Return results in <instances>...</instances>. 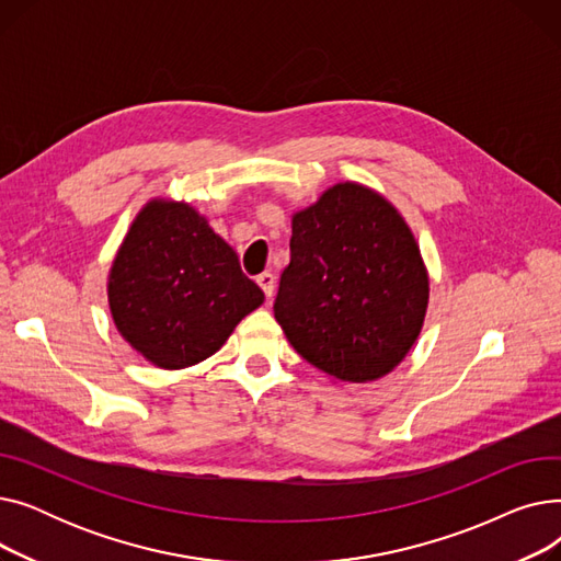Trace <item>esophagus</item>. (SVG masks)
Masks as SVG:
<instances>
[{
	"instance_id": "1",
	"label": "esophagus",
	"mask_w": 561,
	"mask_h": 561,
	"mask_svg": "<svg viewBox=\"0 0 561 561\" xmlns=\"http://www.w3.org/2000/svg\"><path fill=\"white\" fill-rule=\"evenodd\" d=\"M256 284L261 286L263 296L271 300V298H273V290H275V277H273V273H261V275L256 277Z\"/></svg>"
}]
</instances>
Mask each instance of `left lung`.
I'll return each instance as SVG.
<instances>
[{"label":"left lung","instance_id":"obj_1","mask_svg":"<svg viewBox=\"0 0 561 561\" xmlns=\"http://www.w3.org/2000/svg\"><path fill=\"white\" fill-rule=\"evenodd\" d=\"M430 279L414 233L379 193L336 184L293 216L275 318L311 366L341 381L391 373L416 343Z\"/></svg>","mask_w":561,"mask_h":561}]
</instances>
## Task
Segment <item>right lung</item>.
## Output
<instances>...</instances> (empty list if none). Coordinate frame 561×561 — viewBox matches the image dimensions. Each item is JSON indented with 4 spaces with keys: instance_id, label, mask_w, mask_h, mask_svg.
Returning a JSON list of instances; mask_svg holds the SVG:
<instances>
[{
    "instance_id": "obj_1",
    "label": "right lung",
    "mask_w": 561,
    "mask_h": 561,
    "mask_svg": "<svg viewBox=\"0 0 561 561\" xmlns=\"http://www.w3.org/2000/svg\"><path fill=\"white\" fill-rule=\"evenodd\" d=\"M261 302L236 252L184 202L147 204L108 275L117 332L170 370L211 357Z\"/></svg>"
}]
</instances>
